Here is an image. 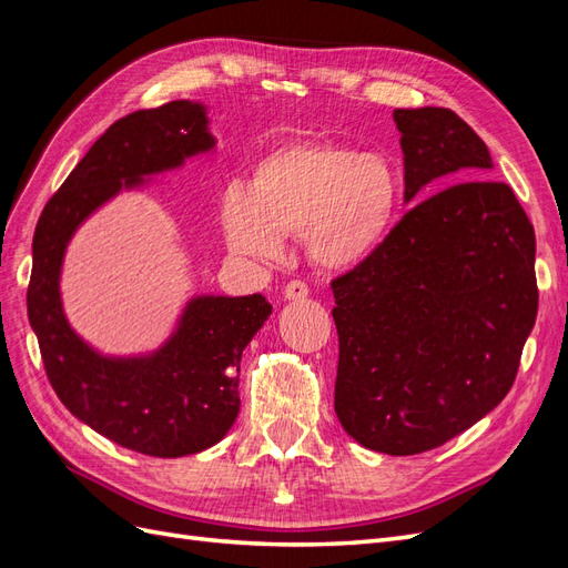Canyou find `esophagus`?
I'll return each instance as SVG.
<instances>
[{"instance_id":"1","label":"esophagus","mask_w":568,"mask_h":568,"mask_svg":"<svg viewBox=\"0 0 568 568\" xmlns=\"http://www.w3.org/2000/svg\"><path fill=\"white\" fill-rule=\"evenodd\" d=\"M282 294H284L286 301H305L307 296H311V288H307L305 282L294 280V282H288V284L284 286Z\"/></svg>"}]
</instances>
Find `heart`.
I'll return each mask as SVG.
<instances>
[{
  "label": "heart",
  "mask_w": 568,
  "mask_h": 568,
  "mask_svg": "<svg viewBox=\"0 0 568 568\" xmlns=\"http://www.w3.org/2000/svg\"><path fill=\"white\" fill-rule=\"evenodd\" d=\"M400 196L398 170L379 153L288 142L255 161L248 184L225 186L220 217L239 255L277 257L282 236H301L313 265L353 272L386 246Z\"/></svg>",
  "instance_id": "obj_1"
}]
</instances>
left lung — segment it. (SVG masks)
Here are the masks:
<instances>
[{
  "mask_svg": "<svg viewBox=\"0 0 568 568\" xmlns=\"http://www.w3.org/2000/svg\"><path fill=\"white\" fill-rule=\"evenodd\" d=\"M405 201L484 178L488 146L450 109H395ZM334 409L359 445L417 455L503 403L538 315L536 232L505 182L467 180L407 211L372 261L332 282Z\"/></svg>",
  "mask_w": 568,
  "mask_h": 568,
  "instance_id": "1",
  "label": "left lung"
}]
</instances>
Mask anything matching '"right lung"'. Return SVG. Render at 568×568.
<instances>
[{
    "label": "right lung",
    "instance_id": "right-lung-1",
    "mask_svg": "<svg viewBox=\"0 0 568 568\" xmlns=\"http://www.w3.org/2000/svg\"><path fill=\"white\" fill-rule=\"evenodd\" d=\"M213 149L199 101L120 118L47 201L32 236L28 320L51 388L97 434L151 457L194 455L227 436L242 405V353L272 305L261 294L194 296L159 351L101 355L68 324L61 265L78 227L106 201Z\"/></svg>",
    "mask_w": 568,
    "mask_h": 568
}]
</instances>
